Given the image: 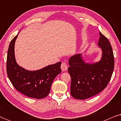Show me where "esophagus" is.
<instances>
[{
    "instance_id": "34e87169",
    "label": "esophagus",
    "mask_w": 121,
    "mask_h": 121,
    "mask_svg": "<svg viewBox=\"0 0 121 121\" xmlns=\"http://www.w3.org/2000/svg\"><path fill=\"white\" fill-rule=\"evenodd\" d=\"M67 68H68V67H67V64H66V63L62 62V64H61V69H62L63 72H64V71L67 70Z\"/></svg>"
}]
</instances>
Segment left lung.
Listing matches in <instances>:
<instances>
[{"label":"left lung","mask_w":121,"mask_h":121,"mask_svg":"<svg viewBox=\"0 0 121 121\" xmlns=\"http://www.w3.org/2000/svg\"><path fill=\"white\" fill-rule=\"evenodd\" d=\"M99 47L102 57L98 62L87 63L82 54L70 58L68 68L71 77L70 94L74 98L84 100L94 96L107 86L113 72V53L108 39L100 32Z\"/></svg>","instance_id":"1"}]
</instances>
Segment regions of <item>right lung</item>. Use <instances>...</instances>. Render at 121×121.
<instances>
[{
    "mask_svg": "<svg viewBox=\"0 0 121 121\" xmlns=\"http://www.w3.org/2000/svg\"><path fill=\"white\" fill-rule=\"evenodd\" d=\"M17 35L9 44L6 72L10 81L18 91L27 97L43 99L48 95L53 81L61 73V62L35 71H30L18 65L15 57V42Z\"/></svg>",
    "mask_w": 121,
    "mask_h": 121,
    "instance_id": "right-lung-1",
    "label": "right lung"
}]
</instances>
